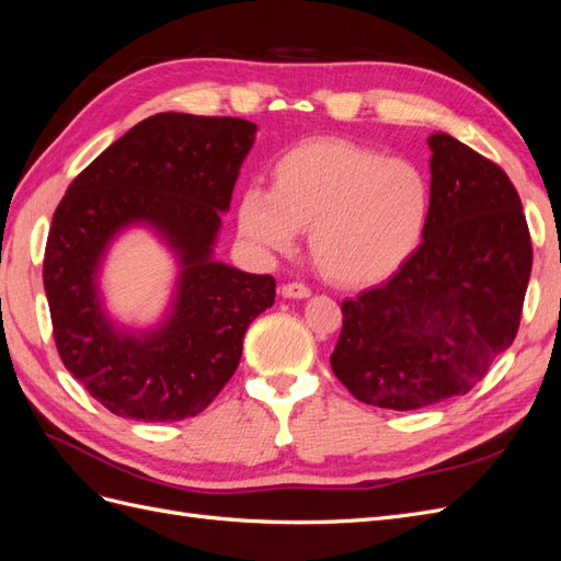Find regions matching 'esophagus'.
<instances>
[{
  "label": "esophagus",
  "mask_w": 561,
  "mask_h": 561,
  "mask_svg": "<svg viewBox=\"0 0 561 561\" xmlns=\"http://www.w3.org/2000/svg\"><path fill=\"white\" fill-rule=\"evenodd\" d=\"M280 293L287 299H307V297H311V287L304 285V283H285L280 287Z\"/></svg>",
  "instance_id": "obj_1"
}]
</instances>
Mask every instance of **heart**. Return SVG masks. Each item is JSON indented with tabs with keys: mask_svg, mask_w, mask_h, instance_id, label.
Wrapping results in <instances>:
<instances>
[{
	"mask_svg": "<svg viewBox=\"0 0 561 561\" xmlns=\"http://www.w3.org/2000/svg\"><path fill=\"white\" fill-rule=\"evenodd\" d=\"M428 210L431 186L416 163L325 138L283 154L271 173V192H243L239 229L271 252H287L297 231H311V254L322 274L367 285L410 257Z\"/></svg>",
	"mask_w": 561,
	"mask_h": 561,
	"instance_id": "heart-1",
	"label": "heart"
}]
</instances>
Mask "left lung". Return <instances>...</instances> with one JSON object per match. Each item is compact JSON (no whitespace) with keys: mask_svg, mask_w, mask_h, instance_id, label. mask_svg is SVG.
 <instances>
[{"mask_svg":"<svg viewBox=\"0 0 561 561\" xmlns=\"http://www.w3.org/2000/svg\"><path fill=\"white\" fill-rule=\"evenodd\" d=\"M431 145L421 245L383 285L342 304L330 365L353 398L410 412L466 396L515 342L531 236L515 184L447 133Z\"/></svg>","mask_w":561,"mask_h":561,"instance_id":"1","label":"left lung"}]
</instances>
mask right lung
I'll use <instances>...</instances> for the list:
<instances>
[{
	"label": "right lung",
	"instance_id": "right-lung-1",
	"mask_svg": "<svg viewBox=\"0 0 561 561\" xmlns=\"http://www.w3.org/2000/svg\"><path fill=\"white\" fill-rule=\"evenodd\" d=\"M254 126L233 116L161 112L133 126L75 178L48 229L44 290L60 360L116 416L180 421L217 398L241 363L250 322L274 307V276L213 260ZM147 224L179 254L161 329H116L96 295L113 236Z\"/></svg>",
	"mask_w": 561,
	"mask_h": 561
}]
</instances>
